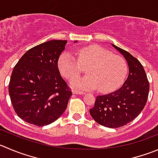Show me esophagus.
I'll return each mask as SVG.
<instances>
[{
	"label": "esophagus",
	"mask_w": 158,
	"mask_h": 158,
	"mask_svg": "<svg viewBox=\"0 0 158 158\" xmlns=\"http://www.w3.org/2000/svg\"><path fill=\"white\" fill-rule=\"evenodd\" d=\"M73 93L75 94H85V92H84V91H78V90H73Z\"/></svg>",
	"instance_id": "esophagus-1"
}]
</instances>
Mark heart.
<instances>
[{
  "instance_id": "1",
  "label": "heart",
  "mask_w": 158,
  "mask_h": 158,
  "mask_svg": "<svg viewBox=\"0 0 158 158\" xmlns=\"http://www.w3.org/2000/svg\"><path fill=\"white\" fill-rule=\"evenodd\" d=\"M77 59L70 52H64L58 60L61 74L71 80L88 67V75L76 78L70 85L81 89H96L101 92L115 91L123 83L127 77L128 67L122 56L99 46H88L77 50Z\"/></svg>"
}]
</instances>
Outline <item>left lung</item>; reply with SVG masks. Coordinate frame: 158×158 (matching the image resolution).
Returning <instances> with one entry per match:
<instances>
[{
    "label": "left lung",
    "instance_id": "8db88e82",
    "mask_svg": "<svg viewBox=\"0 0 158 158\" xmlns=\"http://www.w3.org/2000/svg\"><path fill=\"white\" fill-rule=\"evenodd\" d=\"M112 46L128 63V77L116 91L97 96L90 114L103 127L118 128L133 121L142 112L148 98L150 85L140 62L127 51Z\"/></svg>",
    "mask_w": 158,
    "mask_h": 158
}]
</instances>
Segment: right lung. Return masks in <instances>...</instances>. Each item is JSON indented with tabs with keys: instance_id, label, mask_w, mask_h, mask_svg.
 Wrapping results in <instances>:
<instances>
[{
	"instance_id": "obj_1",
	"label": "right lung",
	"mask_w": 158,
	"mask_h": 158,
	"mask_svg": "<svg viewBox=\"0 0 158 158\" xmlns=\"http://www.w3.org/2000/svg\"><path fill=\"white\" fill-rule=\"evenodd\" d=\"M67 40H50L28 49L15 66L8 91L15 112L30 124L43 127L67 109L72 91L58 69Z\"/></svg>"
}]
</instances>
